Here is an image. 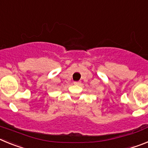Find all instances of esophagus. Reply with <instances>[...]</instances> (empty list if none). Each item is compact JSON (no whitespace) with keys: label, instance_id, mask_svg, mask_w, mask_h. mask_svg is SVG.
<instances>
[{"label":"esophagus","instance_id":"obj_1","mask_svg":"<svg viewBox=\"0 0 148 148\" xmlns=\"http://www.w3.org/2000/svg\"><path fill=\"white\" fill-rule=\"evenodd\" d=\"M80 83H81V82H80V81H75V82H74V84L76 85V86H79V85H80Z\"/></svg>","mask_w":148,"mask_h":148}]
</instances>
